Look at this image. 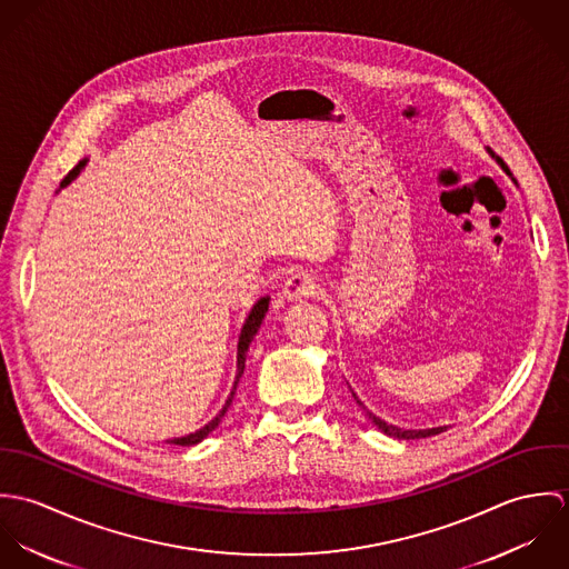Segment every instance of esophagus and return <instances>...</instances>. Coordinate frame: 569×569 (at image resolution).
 Wrapping results in <instances>:
<instances>
[{
  "instance_id": "esophagus-1",
  "label": "esophagus",
  "mask_w": 569,
  "mask_h": 569,
  "mask_svg": "<svg viewBox=\"0 0 569 569\" xmlns=\"http://www.w3.org/2000/svg\"><path fill=\"white\" fill-rule=\"evenodd\" d=\"M320 291V284H318V278L309 271H298L293 276H289L284 280V287H282V296L287 300H302V298H313L318 296Z\"/></svg>"
}]
</instances>
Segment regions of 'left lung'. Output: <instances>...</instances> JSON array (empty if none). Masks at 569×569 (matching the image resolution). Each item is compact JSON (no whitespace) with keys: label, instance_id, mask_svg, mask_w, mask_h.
I'll use <instances>...</instances> for the list:
<instances>
[{"label":"left lung","instance_id":"8db88e82","mask_svg":"<svg viewBox=\"0 0 569 569\" xmlns=\"http://www.w3.org/2000/svg\"><path fill=\"white\" fill-rule=\"evenodd\" d=\"M499 160V158H497ZM501 162V160H499ZM503 166V162H501ZM355 397V395H352ZM357 399V397H355ZM359 406H361V401H357ZM368 416H370V420L383 431V433H388V436H395V438H399V440H413V438H429V436H436V433H442L445 431V427H433V429H399V427H395V425H388V422H383L381 418H377L375 413H370L368 411Z\"/></svg>","mask_w":569,"mask_h":569}]
</instances>
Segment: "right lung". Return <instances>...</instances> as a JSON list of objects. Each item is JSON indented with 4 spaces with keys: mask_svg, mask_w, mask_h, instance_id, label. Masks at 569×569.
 <instances>
[{
    "mask_svg": "<svg viewBox=\"0 0 569 569\" xmlns=\"http://www.w3.org/2000/svg\"><path fill=\"white\" fill-rule=\"evenodd\" d=\"M84 166V160L82 162L77 163L68 174H66V179L61 181V188L63 186H68L79 172H81V168ZM267 309H269V298H260L256 305H253V309L249 311V316H247V320H244L243 330H241V337H239V363H237V381H234V388H232V392H230V397H228V401H226V406L223 409L206 425V427H201L199 431H194V433H190V436H183V438H172L170 440V445H181V447H190V445H197V442H201L210 431H214L217 427H219V422L223 420V416H226V411H228V407L232 406V401H234V395H237V386H239V379L243 377L244 370V357H247V348H249V343H251V339H253V335L258 332V328L262 325V320H264V313H267Z\"/></svg>",
    "mask_w": 569,
    "mask_h": 569,
    "instance_id": "add662e5",
    "label": "right lung"
}]
</instances>
